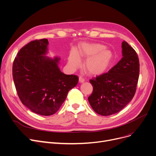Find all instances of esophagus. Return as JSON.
<instances>
[{"mask_svg":"<svg viewBox=\"0 0 156 156\" xmlns=\"http://www.w3.org/2000/svg\"><path fill=\"white\" fill-rule=\"evenodd\" d=\"M79 81L80 83H83L85 81V79L82 76H79Z\"/></svg>","mask_w":156,"mask_h":156,"instance_id":"obj_1","label":"esophagus"}]
</instances>
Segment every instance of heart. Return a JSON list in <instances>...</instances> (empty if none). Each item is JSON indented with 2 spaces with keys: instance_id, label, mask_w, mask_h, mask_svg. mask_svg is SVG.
Listing matches in <instances>:
<instances>
[{
  "instance_id": "b5f03b06",
  "label": "heart",
  "mask_w": 156,
  "mask_h": 156,
  "mask_svg": "<svg viewBox=\"0 0 156 156\" xmlns=\"http://www.w3.org/2000/svg\"><path fill=\"white\" fill-rule=\"evenodd\" d=\"M99 44H82L78 46L76 52H72L69 57L71 66L76 68L81 64L79 58H87L83 66L90 75H100L108 69L114 55L111 51L105 48Z\"/></svg>"
}]
</instances>
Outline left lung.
<instances>
[{"label": "left lung", "instance_id": "obj_1", "mask_svg": "<svg viewBox=\"0 0 156 156\" xmlns=\"http://www.w3.org/2000/svg\"><path fill=\"white\" fill-rule=\"evenodd\" d=\"M122 52L121 59L108 73L90 80L93 92L88 102L100 115L119 112L135 95L140 70L138 55L126 41L122 43Z\"/></svg>", "mask_w": 156, "mask_h": 156}]
</instances>
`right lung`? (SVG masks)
<instances>
[{
    "instance_id": "right-lung-1",
    "label": "right lung",
    "mask_w": 156,
    "mask_h": 156,
    "mask_svg": "<svg viewBox=\"0 0 156 156\" xmlns=\"http://www.w3.org/2000/svg\"><path fill=\"white\" fill-rule=\"evenodd\" d=\"M48 44L46 38L31 41L20 49L12 66L20 101L32 112L42 116H51L58 111L68 92L78 82V76L60 71L59 58L44 55Z\"/></svg>"
}]
</instances>
